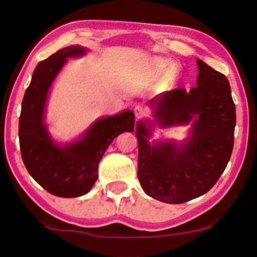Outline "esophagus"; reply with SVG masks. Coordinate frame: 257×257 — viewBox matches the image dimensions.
Instances as JSON below:
<instances>
[{"mask_svg": "<svg viewBox=\"0 0 257 257\" xmlns=\"http://www.w3.org/2000/svg\"><path fill=\"white\" fill-rule=\"evenodd\" d=\"M146 114L147 113L143 107H141V106L135 107V116H136V120H141L143 118H145Z\"/></svg>", "mask_w": 257, "mask_h": 257, "instance_id": "esophagus-1", "label": "esophagus"}]
</instances>
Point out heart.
<instances>
[{
    "instance_id": "1",
    "label": "heart",
    "mask_w": 257,
    "mask_h": 257,
    "mask_svg": "<svg viewBox=\"0 0 257 257\" xmlns=\"http://www.w3.org/2000/svg\"><path fill=\"white\" fill-rule=\"evenodd\" d=\"M152 66H153V69L156 73H162L167 70V69L171 67V62H169L168 60L155 59L153 61V63H152Z\"/></svg>"
}]
</instances>
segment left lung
<instances>
[{
  "instance_id": "left-lung-1",
  "label": "left lung",
  "mask_w": 257,
  "mask_h": 257,
  "mask_svg": "<svg viewBox=\"0 0 257 257\" xmlns=\"http://www.w3.org/2000/svg\"><path fill=\"white\" fill-rule=\"evenodd\" d=\"M197 86L151 99L161 127L188 124L191 136L177 145H151L150 123L138 122V179L149 196L180 204L202 196L219 180L233 149L236 106L227 77L197 59Z\"/></svg>"
}]
</instances>
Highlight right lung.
Instances as JSON below:
<instances>
[{"label":"right lung","mask_w":257,"mask_h":257,"mask_svg":"<svg viewBox=\"0 0 257 257\" xmlns=\"http://www.w3.org/2000/svg\"><path fill=\"white\" fill-rule=\"evenodd\" d=\"M85 52L81 46H69L38 63L21 104L19 143L25 167L35 181L59 197H79L88 193L108 145L121 133L134 130V112L125 110L96 120L84 136L70 144L59 146L51 138L44 113L52 82L68 58L81 56Z\"/></svg>","instance_id":"add662e5"}]
</instances>
